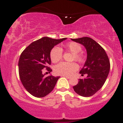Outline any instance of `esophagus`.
<instances>
[{"label": "esophagus", "mask_w": 123, "mask_h": 123, "mask_svg": "<svg viewBox=\"0 0 123 123\" xmlns=\"http://www.w3.org/2000/svg\"><path fill=\"white\" fill-rule=\"evenodd\" d=\"M62 76L64 77H66V78H67V79L71 78V76Z\"/></svg>", "instance_id": "obj_1"}]
</instances>
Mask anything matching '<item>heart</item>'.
Masks as SVG:
<instances>
[{"mask_svg":"<svg viewBox=\"0 0 123 123\" xmlns=\"http://www.w3.org/2000/svg\"><path fill=\"white\" fill-rule=\"evenodd\" d=\"M63 47L73 54L72 60L81 62L83 61V57L81 54V47L79 44L75 42H70L63 45ZM62 48L55 47L50 52V58L54 63L58 62L62 58ZM78 69V66L74 62L68 63L62 62L55 66L54 71L56 74L60 75H70Z\"/></svg>","mask_w":123,"mask_h":123,"instance_id":"obj_1","label":"heart"}]
</instances>
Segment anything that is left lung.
<instances>
[{
	"mask_svg": "<svg viewBox=\"0 0 123 123\" xmlns=\"http://www.w3.org/2000/svg\"><path fill=\"white\" fill-rule=\"evenodd\" d=\"M71 40L82 44L87 51V60L80 71L81 76L86 74L87 77L79 79V83L73 88L80 96L91 97L105 83L111 68L109 60L105 50L91 38L83 37Z\"/></svg>",
	"mask_w": 123,
	"mask_h": 123,
	"instance_id": "obj_1",
	"label": "left lung"
}]
</instances>
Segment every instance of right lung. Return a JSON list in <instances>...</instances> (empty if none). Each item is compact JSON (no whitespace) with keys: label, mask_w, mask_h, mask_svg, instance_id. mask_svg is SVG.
Returning <instances> with one entry per match:
<instances>
[{"label":"right lung","mask_w":123,"mask_h":123,"mask_svg":"<svg viewBox=\"0 0 123 123\" xmlns=\"http://www.w3.org/2000/svg\"><path fill=\"white\" fill-rule=\"evenodd\" d=\"M67 38L54 39L44 37L32 42L21 53L18 62L20 80L31 95L37 98L45 97L53 91L60 76L46 77L42 72L46 69L52 71L50 52L53 47Z\"/></svg>","instance_id":"add662e5"}]
</instances>
